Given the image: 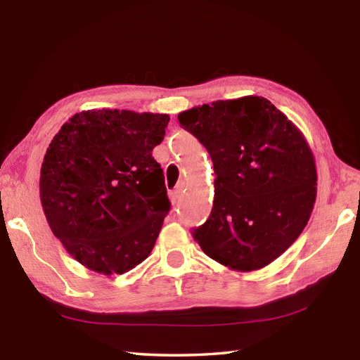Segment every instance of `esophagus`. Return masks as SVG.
I'll return each mask as SVG.
<instances>
[{
	"mask_svg": "<svg viewBox=\"0 0 360 360\" xmlns=\"http://www.w3.org/2000/svg\"><path fill=\"white\" fill-rule=\"evenodd\" d=\"M186 181H179L178 182V184H176V187H174V192H173V195L176 196V198H181L182 196V193H184L186 192Z\"/></svg>",
	"mask_w": 360,
	"mask_h": 360,
	"instance_id": "34e87169",
	"label": "esophagus"
}]
</instances>
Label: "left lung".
I'll return each instance as SVG.
<instances>
[{"mask_svg": "<svg viewBox=\"0 0 360 360\" xmlns=\"http://www.w3.org/2000/svg\"><path fill=\"white\" fill-rule=\"evenodd\" d=\"M178 120L209 151L217 174L212 213L193 238L231 269H262L298 238L314 207L317 172L307 139L258 96L205 103Z\"/></svg>", "mask_w": 360, "mask_h": 360, "instance_id": "obj_1", "label": "left lung"}]
</instances>
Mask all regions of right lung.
<instances>
[{
	"mask_svg": "<svg viewBox=\"0 0 360 360\" xmlns=\"http://www.w3.org/2000/svg\"><path fill=\"white\" fill-rule=\"evenodd\" d=\"M168 114H74L46 151L40 200L52 233L98 274H124L150 255L170 210L153 148Z\"/></svg>",
	"mask_w": 360,
	"mask_h": 360,
	"instance_id": "right-lung-1",
	"label": "right lung"
}]
</instances>
